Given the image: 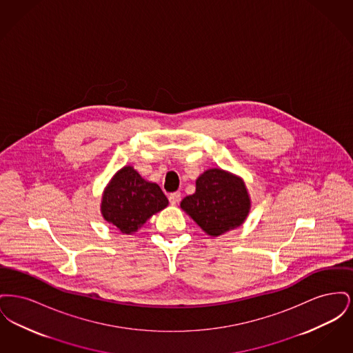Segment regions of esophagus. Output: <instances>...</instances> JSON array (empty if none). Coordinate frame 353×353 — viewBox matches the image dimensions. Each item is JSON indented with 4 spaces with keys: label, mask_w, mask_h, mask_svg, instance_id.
Masks as SVG:
<instances>
[{
    "label": "esophagus",
    "mask_w": 353,
    "mask_h": 353,
    "mask_svg": "<svg viewBox=\"0 0 353 353\" xmlns=\"http://www.w3.org/2000/svg\"><path fill=\"white\" fill-rule=\"evenodd\" d=\"M181 200V193L180 192H174V193H170L169 194V202L170 205H177Z\"/></svg>",
    "instance_id": "obj_1"
}]
</instances>
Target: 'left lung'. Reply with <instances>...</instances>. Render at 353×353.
<instances>
[{
    "mask_svg": "<svg viewBox=\"0 0 353 353\" xmlns=\"http://www.w3.org/2000/svg\"><path fill=\"white\" fill-rule=\"evenodd\" d=\"M181 209L210 236L239 228L250 213L252 200L242 177L221 168L206 169L196 180V192Z\"/></svg>",
    "mask_w": 353,
    "mask_h": 353,
    "instance_id": "left-lung-1",
    "label": "left lung"
}]
</instances>
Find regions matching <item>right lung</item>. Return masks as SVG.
Returning <instances> with one entry per match:
<instances>
[{
  "instance_id": "add662e5",
  "label": "right lung",
  "mask_w": 353,
  "mask_h": 353,
  "mask_svg": "<svg viewBox=\"0 0 353 353\" xmlns=\"http://www.w3.org/2000/svg\"><path fill=\"white\" fill-rule=\"evenodd\" d=\"M168 203L159 185L144 180L132 165H125L104 188L101 213L120 233L134 234Z\"/></svg>"
}]
</instances>
